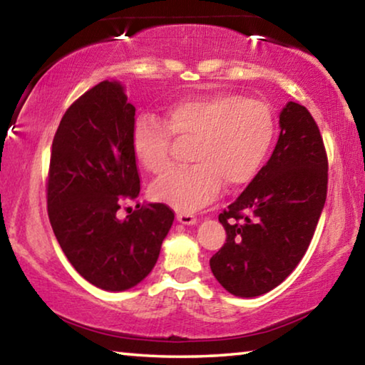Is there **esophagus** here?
Segmentation results:
<instances>
[{
    "instance_id": "obj_1",
    "label": "esophagus",
    "mask_w": 365,
    "mask_h": 365,
    "mask_svg": "<svg viewBox=\"0 0 365 365\" xmlns=\"http://www.w3.org/2000/svg\"><path fill=\"white\" fill-rule=\"evenodd\" d=\"M177 220L178 222H182V225H195V222H197V216L190 213H178Z\"/></svg>"
}]
</instances>
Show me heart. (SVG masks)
<instances>
[{"label": "heart", "instance_id": "heart-1", "mask_svg": "<svg viewBox=\"0 0 365 365\" xmlns=\"http://www.w3.org/2000/svg\"><path fill=\"white\" fill-rule=\"evenodd\" d=\"M275 118L267 103L236 93L195 96L173 105L165 121L140 116L133 129L135 159L152 173L172 167L178 143L193 144V167L173 170L150 193L180 213H192L227 188L247 183L267 157Z\"/></svg>", "mask_w": 365, "mask_h": 365}]
</instances>
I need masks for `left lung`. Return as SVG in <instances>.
<instances>
[{
	"label": "left lung",
	"mask_w": 365,
	"mask_h": 365,
	"mask_svg": "<svg viewBox=\"0 0 365 365\" xmlns=\"http://www.w3.org/2000/svg\"><path fill=\"white\" fill-rule=\"evenodd\" d=\"M328 193V154L307 108L290 101L267 164L222 210L226 242L210 259L216 280L236 297L280 285L312 242Z\"/></svg>",
	"instance_id": "1"
}]
</instances>
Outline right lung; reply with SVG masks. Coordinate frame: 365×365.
<instances>
[{
    "mask_svg": "<svg viewBox=\"0 0 365 365\" xmlns=\"http://www.w3.org/2000/svg\"><path fill=\"white\" fill-rule=\"evenodd\" d=\"M134 116L116 81L85 91L53 135L46 183L48 220L68 262L110 292L128 290L150 274L175 217L164 203H138L124 220L116 216L140 192Z\"/></svg>",
    "mask_w": 365,
    "mask_h": 365,
    "instance_id": "right-lung-1",
    "label": "right lung"
}]
</instances>
